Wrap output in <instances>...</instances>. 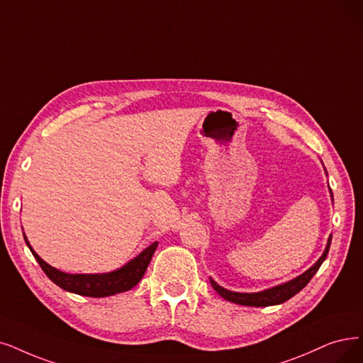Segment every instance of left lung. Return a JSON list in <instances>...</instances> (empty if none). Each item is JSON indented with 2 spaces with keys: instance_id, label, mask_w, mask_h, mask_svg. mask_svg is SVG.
Instances as JSON below:
<instances>
[{
  "instance_id": "1",
  "label": "left lung",
  "mask_w": 363,
  "mask_h": 363,
  "mask_svg": "<svg viewBox=\"0 0 363 363\" xmlns=\"http://www.w3.org/2000/svg\"><path fill=\"white\" fill-rule=\"evenodd\" d=\"M330 196H332V191H330ZM330 241H332V235L328 238V244H326V249H325L323 255L310 269H307L306 272L301 274L299 277H296L291 281L279 284V286L271 287V289H267V291L256 292V294L232 292V291H228V289L219 286L214 280L210 279L211 286H213L214 291L219 294L223 299H226L229 302H234V303H240V306H247V307L277 306V303H283L287 299H291L292 296H295L298 292H301L302 289L308 284V281L313 279V275L317 272L318 268H320V265L323 264V260L326 259L329 247H330Z\"/></svg>"
}]
</instances>
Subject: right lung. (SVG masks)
Instances as JSON below:
<instances>
[{"mask_svg":"<svg viewBox=\"0 0 363 363\" xmlns=\"http://www.w3.org/2000/svg\"><path fill=\"white\" fill-rule=\"evenodd\" d=\"M25 242L34 255L35 260L40 264L41 269L45 271L48 277L61 289L71 294H77L82 296L91 298H104L110 295H116L121 292H126L140 283L144 272H146L150 259L157 247V241L150 244L147 249H144L137 257L129 260L122 268L106 272V274H67L56 269L46 264L31 247L30 241L25 237Z\"/></svg>","mask_w":363,"mask_h":363,"instance_id":"1","label":"right lung"}]
</instances>
